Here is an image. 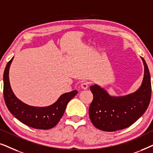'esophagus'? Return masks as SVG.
<instances>
[{
    "label": "esophagus",
    "mask_w": 153,
    "mask_h": 153,
    "mask_svg": "<svg viewBox=\"0 0 153 153\" xmlns=\"http://www.w3.org/2000/svg\"><path fill=\"white\" fill-rule=\"evenodd\" d=\"M88 85H89L88 82H87V81H83V82L81 84V88H82V89L85 90V89L88 88Z\"/></svg>",
    "instance_id": "esophagus-1"
}]
</instances>
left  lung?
<instances>
[{"label":"left lung","instance_id":"left-lung-1","mask_svg":"<svg viewBox=\"0 0 153 153\" xmlns=\"http://www.w3.org/2000/svg\"><path fill=\"white\" fill-rule=\"evenodd\" d=\"M141 86L134 93L125 97H111L104 89L91 86L93 100L89 106V116L94 126L100 130L114 131L134 124L147 109L151 98V81L145 60Z\"/></svg>","mask_w":153,"mask_h":153}]
</instances>
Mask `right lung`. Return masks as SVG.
Masks as SVG:
<instances>
[{"label": "right lung", "instance_id": "add662e5", "mask_svg": "<svg viewBox=\"0 0 153 153\" xmlns=\"http://www.w3.org/2000/svg\"><path fill=\"white\" fill-rule=\"evenodd\" d=\"M13 58L7 62L3 74V96L8 110L27 126L38 129L53 128L63 116L67 104L78 92L74 90L65 93L55 103L46 107H35L23 103L15 97L10 85L9 69Z\"/></svg>", "mask_w": 153, "mask_h": 153}]
</instances>
